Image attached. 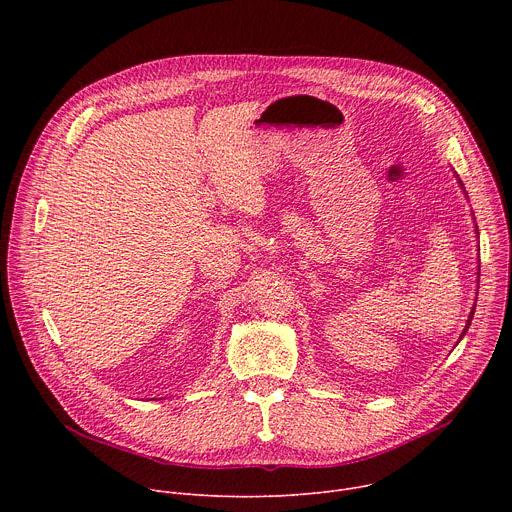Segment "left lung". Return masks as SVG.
Listing matches in <instances>:
<instances>
[{
  "label": "left lung",
  "instance_id": "left-lung-1",
  "mask_svg": "<svg viewBox=\"0 0 512 512\" xmlns=\"http://www.w3.org/2000/svg\"><path fill=\"white\" fill-rule=\"evenodd\" d=\"M460 186H462V188H464V184H462V182H460ZM472 318H474V308H472V312H470V318H468V324H466V328H464V332H462V336H464V334H466V330H468V326H470V322H472ZM462 336H460V338H462Z\"/></svg>",
  "mask_w": 512,
  "mask_h": 512
}]
</instances>
